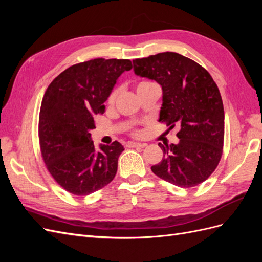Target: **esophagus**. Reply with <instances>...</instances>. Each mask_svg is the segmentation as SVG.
<instances>
[{"mask_svg": "<svg viewBox=\"0 0 262 262\" xmlns=\"http://www.w3.org/2000/svg\"><path fill=\"white\" fill-rule=\"evenodd\" d=\"M126 146L128 147H145L146 144L145 143H139V142H133V141H130L126 143Z\"/></svg>", "mask_w": 262, "mask_h": 262, "instance_id": "esophagus-1", "label": "esophagus"}]
</instances>
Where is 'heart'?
<instances>
[{
  "label": "heart",
  "mask_w": 262,
  "mask_h": 262,
  "mask_svg": "<svg viewBox=\"0 0 262 262\" xmlns=\"http://www.w3.org/2000/svg\"><path fill=\"white\" fill-rule=\"evenodd\" d=\"M148 84H150V83H149V82H141V83L138 85V87L145 86V85H148ZM138 87H137V89H138ZM117 94H118L117 91H114L112 94H110V96H109V98H108V102H109V104H113V102L116 100Z\"/></svg>",
  "instance_id": "b5f03b06"
}]
</instances>
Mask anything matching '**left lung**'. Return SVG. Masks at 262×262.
Returning <instances> with one entry per match:
<instances>
[{
	"label": "left lung",
	"mask_w": 262,
	"mask_h": 262,
	"mask_svg": "<svg viewBox=\"0 0 262 262\" xmlns=\"http://www.w3.org/2000/svg\"><path fill=\"white\" fill-rule=\"evenodd\" d=\"M134 73L162 86L158 120L179 126L176 144L158 143L163 160L150 169L180 188L202 184L215 170L223 153L224 107L219 87L207 70L176 52L133 60Z\"/></svg>",
	"instance_id": "obj_1"
}]
</instances>
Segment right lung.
I'll list each match as a JSON object with an SVG mask.
<instances>
[{"instance_id":"1","label":"right lung","mask_w":262,"mask_h":262,"mask_svg":"<svg viewBox=\"0 0 262 262\" xmlns=\"http://www.w3.org/2000/svg\"><path fill=\"white\" fill-rule=\"evenodd\" d=\"M132 64L125 59H94L77 63L59 74L47 89L39 114V142L51 176L70 193L87 195L115 178L118 158L124 150L115 141L96 150L90 131L95 115L118 77Z\"/></svg>"}]
</instances>
